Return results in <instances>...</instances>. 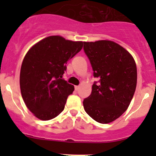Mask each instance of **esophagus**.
I'll return each mask as SVG.
<instances>
[{
    "label": "esophagus",
    "instance_id": "obj_1",
    "mask_svg": "<svg viewBox=\"0 0 156 156\" xmlns=\"http://www.w3.org/2000/svg\"><path fill=\"white\" fill-rule=\"evenodd\" d=\"M79 88H80L79 86H76V87H75V89H76V91H78V89H79Z\"/></svg>",
    "mask_w": 156,
    "mask_h": 156
}]
</instances>
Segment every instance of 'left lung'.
I'll list each match as a JSON object with an SVG mask.
<instances>
[{"label":"left lung","mask_w":156,"mask_h":156,"mask_svg":"<svg viewBox=\"0 0 156 156\" xmlns=\"http://www.w3.org/2000/svg\"><path fill=\"white\" fill-rule=\"evenodd\" d=\"M83 50L100 79L83 102L85 112L98 122L116 120L127 110L137 83V69L132 55L111 40L83 42Z\"/></svg>","instance_id":"8db88e82"}]
</instances>
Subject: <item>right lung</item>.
Instances as JSON below:
<instances>
[{
    "label": "right lung",
    "mask_w": 156,
    "mask_h": 156,
    "mask_svg": "<svg viewBox=\"0 0 156 156\" xmlns=\"http://www.w3.org/2000/svg\"><path fill=\"white\" fill-rule=\"evenodd\" d=\"M83 43L50 36L27 52L21 65L20 87L25 104L37 118L50 120L64 110L75 89L62 76L67 62L80 51Z\"/></svg>",
    "instance_id": "obj_1"
}]
</instances>
